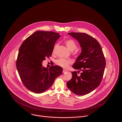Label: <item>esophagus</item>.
Segmentation results:
<instances>
[{
  "instance_id": "34e87169",
  "label": "esophagus",
  "mask_w": 122,
  "mask_h": 122,
  "mask_svg": "<svg viewBox=\"0 0 122 122\" xmlns=\"http://www.w3.org/2000/svg\"><path fill=\"white\" fill-rule=\"evenodd\" d=\"M68 71L67 70H64V69L63 70V73H65V72H68Z\"/></svg>"
}]
</instances>
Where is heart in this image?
I'll return each mask as SVG.
<instances>
[{
	"mask_svg": "<svg viewBox=\"0 0 122 122\" xmlns=\"http://www.w3.org/2000/svg\"><path fill=\"white\" fill-rule=\"evenodd\" d=\"M65 44H66V46H67L68 48L71 51H73L74 50H76L77 47V45L76 41L72 39H69L66 40L65 41ZM57 46L58 44H56L54 46L52 51L53 53L55 52ZM71 63V60H70V59L64 58H59L56 60L55 61V64L57 65L64 68H67L69 66L70 64Z\"/></svg>",
	"mask_w": 122,
	"mask_h": 122,
	"instance_id": "obj_1",
	"label": "heart"
}]
</instances>
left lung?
<instances>
[{
	"mask_svg": "<svg viewBox=\"0 0 122 122\" xmlns=\"http://www.w3.org/2000/svg\"><path fill=\"white\" fill-rule=\"evenodd\" d=\"M79 41L81 47L73 68L81 71L80 76L77 72H72V78L67 82L70 90L77 95L82 96L92 92L100 85L104 72L106 60L98 41L85 33H68Z\"/></svg>",
	"mask_w": 122,
	"mask_h": 122,
	"instance_id": "left-lung-1",
	"label": "left lung"
}]
</instances>
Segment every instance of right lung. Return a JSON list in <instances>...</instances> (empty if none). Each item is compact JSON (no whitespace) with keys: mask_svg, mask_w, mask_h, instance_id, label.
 <instances>
[{"mask_svg":"<svg viewBox=\"0 0 122 122\" xmlns=\"http://www.w3.org/2000/svg\"><path fill=\"white\" fill-rule=\"evenodd\" d=\"M60 36L53 31H37L21 44L16 65L21 81L29 91L38 94L45 92L62 74L63 69L59 66L47 69L42 65L43 60L51 56Z\"/></svg>","mask_w":122,"mask_h":122,"instance_id":"right-lung-1","label":"right lung"}]
</instances>
